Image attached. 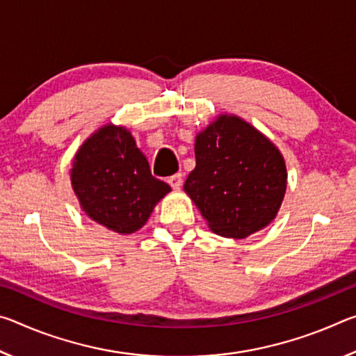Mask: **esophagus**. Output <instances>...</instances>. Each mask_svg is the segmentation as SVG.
Returning a JSON list of instances; mask_svg holds the SVG:
<instances>
[{
  "instance_id": "obj_1",
  "label": "esophagus",
  "mask_w": 356,
  "mask_h": 356,
  "mask_svg": "<svg viewBox=\"0 0 356 356\" xmlns=\"http://www.w3.org/2000/svg\"><path fill=\"white\" fill-rule=\"evenodd\" d=\"M168 184H170L174 190H179L180 186H182V174L177 172L168 179Z\"/></svg>"
}]
</instances>
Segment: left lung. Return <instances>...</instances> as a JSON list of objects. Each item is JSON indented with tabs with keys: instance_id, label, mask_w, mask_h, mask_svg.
I'll return each mask as SVG.
<instances>
[{
	"instance_id": "obj_1",
	"label": "left lung",
	"mask_w": 356,
	"mask_h": 356,
	"mask_svg": "<svg viewBox=\"0 0 356 356\" xmlns=\"http://www.w3.org/2000/svg\"><path fill=\"white\" fill-rule=\"evenodd\" d=\"M195 156L184 190L215 234L246 238L275 220L287 170L267 136L238 116L221 114L196 135Z\"/></svg>"
}]
</instances>
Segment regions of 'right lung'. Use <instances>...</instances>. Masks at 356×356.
I'll return each instance as SVG.
<instances>
[{
    "label": "right lung",
    "instance_id": "right-lung-1",
    "mask_svg": "<svg viewBox=\"0 0 356 356\" xmlns=\"http://www.w3.org/2000/svg\"><path fill=\"white\" fill-rule=\"evenodd\" d=\"M70 180L84 213L118 234L141 229L156 202L171 191L150 174L130 131L113 124L99 129L78 149Z\"/></svg>",
    "mask_w": 356,
    "mask_h": 356
}]
</instances>
